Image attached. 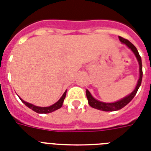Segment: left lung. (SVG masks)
<instances>
[{"mask_svg":"<svg viewBox=\"0 0 151 151\" xmlns=\"http://www.w3.org/2000/svg\"><path fill=\"white\" fill-rule=\"evenodd\" d=\"M119 39L120 40V42L124 43L125 45L127 46V47H129L131 50H132V52L134 53L135 57H136L137 60L139 62V78L138 81V83L134 89V91L132 92V93L129 94L128 96H127L126 97L121 99L120 101H118L116 102H114V103H104V102H101L94 98L93 96L91 95L89 93V91L88 89H86V96L88 99V104L90 105L92 108L94 109H98V110H101V111H117L119 109H123L124 106H126L127 104L129 103L130 101H132V99L134 98V96H135V94L137 93V91L139 88V86H141V82H142V59L140 57L139 51L136 49V47H134V45L132 44V42H130L129 40L124 39V38L119 36Z\"/></svg>","mask_w":151,"mask_h":151,"instance_id":"left-lung-1","label":"left lung"}]
</instances>
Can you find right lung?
I'll use <instances>...</instances> for the list:
<instances>
[{"mask_svg":"<svg viewBox=\"0 0 151 151\" xmlns=\"http://www.w3.org/2000/svg\"><path fill=\"white\" fill-rule=\"evenodd\" d=\"M65 95H66V91H65V93H63V96L61 97L58 101L56 102L55 104H54L53 105H50L49 107H38L35 106L34 104H32L27 103L26 101H23L21 98H19L21 100V101L27 107H28L29 109H31L32 110H33L35 112H37V113H41V114H46V113H50V112H52V111H55V110H57V109H59L61 107L63 106V101H64V99L65 97Z\"/></svg>","mask_w":151,"mask_h":151,"instance_id":"add662e5","label":"right lung"}]
</instances>
